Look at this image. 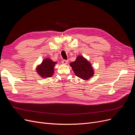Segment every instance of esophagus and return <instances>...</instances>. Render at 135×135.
Listing matches in <instances>:
<instances>
[{"label":"esophagus","mask_w":135,"mask_h":135,"mask_svg":"<svg viewBox=\"0 0 135 135\" xmlns=\"http://www.w3.org/2000/svg\"><path fill=\"white\" fill-rule=\"evenodd\" d=\"M62 64H64V65H66V64H68V60H62Z\"/></svg>","instance_id":"esophagus-1"}]
</instances>
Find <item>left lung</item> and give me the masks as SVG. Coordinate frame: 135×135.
<instances>
[{"mask_svg":"<svg viewBox=\"0 0 135 135\" xmlns=\"http://www.w3.org/2000/svg\"><path fill=\"white\" fill-rule=\"evenodd\" d=\"M75 75L83 80H88L94 75V69L91 62L83 56H78L74 62L70 64Z\"/></svg>","mask_w":135,"mask_h":135,"instance_id":"obj_1","label":"left lung"}]
</instances>
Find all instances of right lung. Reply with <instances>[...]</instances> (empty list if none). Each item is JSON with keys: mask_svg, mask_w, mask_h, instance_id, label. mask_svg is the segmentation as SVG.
<instances>
[{"mask_svg": "<svg viewBox=\"0 0 135 135\" xmlns=\"http://www.w3.org/2000/svg\"><path fill=\"white\" fill-rule=\"evenodd\" d=\"M57 63L49 58L45 59L36 67V71L42 78L51 77L54 74V68Z\"/></svg>", "mask_w": 135, "mask_h": 135, "instance_id": "obj_1", "label": "right lung"}]
</instances>
